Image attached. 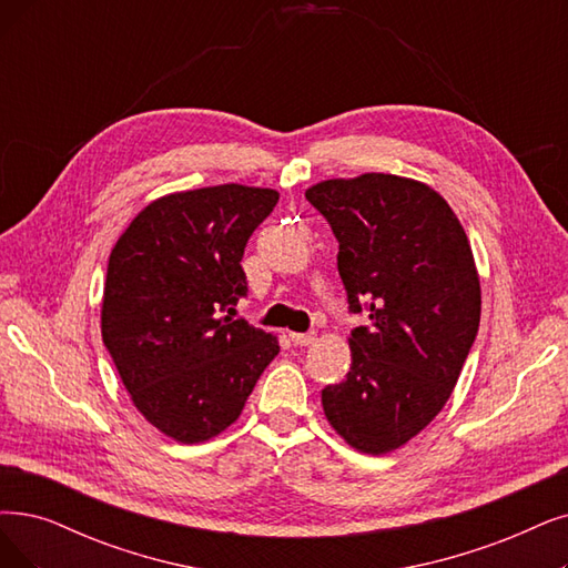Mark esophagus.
<instances>
[{"mask_svg":"<svg viewBox=\"0 0 568 568\" xmlns=\"http://www.w3.org/2000/svg\"><path fill=\"white\" fill-rule=\"evenodd\" d=\"M288 337H291V343L298 345V347H310V345H314V339H316L314 333H288Z\"/></svg>","mask_w":568,"mask_h":568,"instance_id":"1","label":"esophagus"}]
</instances>
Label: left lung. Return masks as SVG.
I'll use <instances>...</instances> for the list:
<instances>
[{
  "label": "left lung",
  "mask_w": 568,
  "mask_h": 568,
  "mask_svg": "<svg viewBox=\"0 0 568 568\" xmlns=\"http://www.w3.org/2000/svg\"><path fill=\"white\" fill-rule=\"evenodd\" d=\"M305 197L331 223L349 310L352 366L322 392L335 434L387 455L426 428L452 396L480 326V277L468 237L422 181L366 172L326 179Z\"/></svg>",
  "instance_id": "obj_1"
}]
</instances>
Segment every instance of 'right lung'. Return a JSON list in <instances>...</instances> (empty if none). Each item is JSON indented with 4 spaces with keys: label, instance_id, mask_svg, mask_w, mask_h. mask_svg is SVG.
<instances>
[{
    "label": "right lung",
    "instance_id": "right-lung-1",
    "mask_svg": "<svg viewBox=\"0 0 568 568\" xmlns=\"http://www.w3.org/2000/svg\"><path fill=\"white\" fill-rule=\"evenodd\" d=\"M272 189L221 184L158 197L111 248L102 339L132 405L168 438L205 443L237 422L277 335L219 316L246 293V240Z\"/></svg>",
    "mask_w": 568,
    "mask_h": 568
}]
</instances>
